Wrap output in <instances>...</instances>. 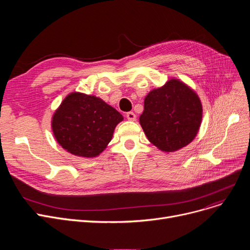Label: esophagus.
<instances>
[{
  "instance_id": "1",
  "label": "esophagus",
  "mask_w": 250,
  "mask_h": 250,
  "mask_svg": "<svg viewBox=\"0 0 250 250\" xmlns=\"http://www.w3.org/2000/svg\"><path fill=\"white\" fill-rule=\"evenodd\" d=\"M126 118L128 121H130V122H135L136 121V118H137V115L133 112V111H129V112H127L126 113Z\"/></svg>"
}]
</instances>
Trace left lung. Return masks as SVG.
Returning a JSON list of instances; mask_svg holds the SVG:
<instances>
[{
    "mask_svg": "<svg viewBox=\"0 0 250 250\" xmlns=\"http://www.w3.org/2000/svg\"><path fill=\"white\" fill-rule=\"evenodd\" d=\"M202 117V103L195 92L171 79L146 96L140 124L153 145L168 153L188 145L199 132Z\"/></svg>",
    "mask_w": 250,
    "mask_h": 250,
    "instance_id": "1",
    "label": "left lung"
}]
</instances>
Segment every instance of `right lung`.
Listing matches in <instances>:
<instances>
[{
	"mask_svg": "<svg viewBox=\"0 0 250 250\" xmlns=\"http://www.w3.org/2000/svg\"><path fill=\"white\" fill-rule=\"evenodd\" d=\"M123 120V115L102 99L74 92L55 112L51 127L64 150L91 158L106 148L115 126Z\"/></svg>",
	"mask_w": 250,
	"mask_h": 250,
	"instance_id": "obj_1",
	"label": "right lung"
}]
</instances>
